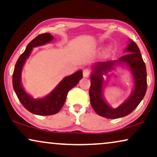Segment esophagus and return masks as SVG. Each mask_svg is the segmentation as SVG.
Returning a JSON list of instances; mask_svg holds the SVG:
<instances>
[{
	"label": "esophagus",
	"instance_id": "1",
	"mask_svg": "<svg viewBox=\"0 0 157 157\" xmlns=\"http://www.w3.org/2000/svg\"><path fill=\"white\" fill-rule=\"evenodd\" d=\"M91 74V71L89 69H84L83 70V76L85 77H88Z\"/></svg>",
	"mask_w": 157,
	"mask_h": 157
}]
</instances>
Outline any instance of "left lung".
Instances as JSON below:
<instances>
[{
	"instance_id": "1",
	"label": "left lung",
	"mask_w": 157,
	"mask_h": 157,
	"mask_svg": "<svg viewBox=\"0 0 157 157\" xmlns=\"http://www.w3.org/2000/svg\"><path fill=\"white\" fill-rule=\"evenodd\" d=\"M126 48L128 54L119 58L118 61L100 62L96 66V70L90 77V87L89 95L90 103L93 110L100 116L107 118H118L128 116L139 105L145 95L147 89V69L139 48L133 40ZM117 62L126 63L129 66L135 78V88L132 95L127 101L113 109L105 102L102 98V78L103 72L111 69L112 65Z\"/></svg>"
}]
</instances>
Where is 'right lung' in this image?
I'll return each mask as SVG.
<instances>
[{"instance_id":"1","label":"right lung","mask_w":157,"mask_h":157,"mask_svg":"<svg viewBox=\"0 0 157 157\" xmlns=\"http://www.w3.org/2000/svg\"><path fill=\"white\" fill-rule=\"evenodd\" d=\"M53 39L54 37L49 33H41L35 37L29 42L26 50L18 59L13 73V87L21 103L29 112L39 116H51L57 113L64 105L68 92L76 86L82 78V70L64 77L51 94L42 99H33L24 91L21 83V73L25 61L29 57L33 47L44 44Z\"/></svg>"}]
</instances>
